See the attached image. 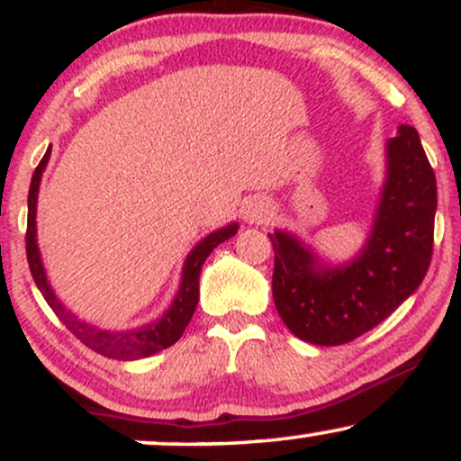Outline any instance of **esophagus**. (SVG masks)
<instances>
[{
    "label": "esophagus",
    "instance_id": "esophagus-1",
    "mask_svg": "<svg viewBox=\"0 0 461 461\" xmlns=\"http://www.w3.org/2000/svg\"><path fill=\"white\" fill-rule=\"evenodd\" d=\"M271 216H273V208H271V203H268L267 199L256 197V199H251L247 203L245 219L249 221V223L260 225V223H264V221L271 219Z\"/></svg>",
    "mask_w": 461,
    "mask_h": 461
}]
</instances>
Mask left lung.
Returning a JSON list of instances; mask_svg holds the SVG:
<instances>
[{"mask_svg": "<svg viewBox=\"0 0 461 461\" xmlns=\"http://www.w3.org/2000/svg\"><path fill=\"white\" fill-rule=\"evenodd\" d=\"M385 149L388 177L373 231L351 264L325 268L294 236L268 234L275 308L312 345H347L377 327L420 285L431 264L436 173L411 125H401Z\"/></svg>", "mask_w": 461, "mask_h": 461, "instance_id": "8db88e82", "label": "left lung"}]
</instances>
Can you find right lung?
Returning a JSON list of instances; mask_svg holds the SVG:
<instances>
[{
  "mask_svg": "<svg viewBox=\"0 0 461 461\" xmlns=\"http://www.w3.org/2000/svg\"><path fill=\"white\" fill-rule=\"evenodd\" d=\"M47 160H50V149H47L43 160L39 162V167L34 168V176H32L28 193V231H25V251H28L30 273L32 277H34V284L39 285L41 294L45 297L47 305L56 312V316L62 321V325H67V330L71 331L79 342H84V345L93 348L95 353H102L105 357L139 359L153 356V353L162 351V348L176 345L179 338H182L184 330L188 327L190 319H193L194 308H197L201 267H203V262L208 260L210 253H212L221 242H225L227 238L236 234L238 225L231 223L223 227V230L212 231V234L205 236L203 240L188 253L186 264H184L182 284H179L176 299H173L171 308L167 310V314H164L160 321L125 331L97 330V327L88 325V322L79 321L76 314H71V312L60 303V299H56L54 290L47 284L43 262H41L39 247H36V199H39V184L41 176H43L45 171Z\"/></svg>",
  "mask_w": 461,
  "mask_h": 461,
  "instance_id": "add662e5",
  "label": "right lung"
}]
</instances>
